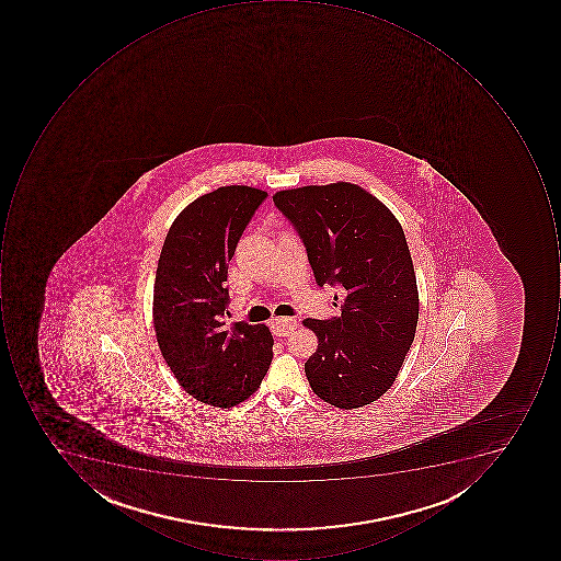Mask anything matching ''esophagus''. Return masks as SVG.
<instances>
[{"label":"esophagus","instance_id":"1","mask_svg":"<svg viewBox=\"0 0 561 561\" xmlns=\"http://www.w3.org/2000/svg\"><path fill=\"white\" fill-rule=\"evenodd\" d=\"M295 329H297V320L295 319H286V317H283V319L272 320V330L276 337H286V335H289Z\"/></svg>","mask_w":561,"mask_h":561}]
</instances>
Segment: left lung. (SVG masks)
Masks as SVG:
<instances>
[{
	"mask_svg": "<svg viewBox=\"0 0 561 561\" xmlns=\"http://www.w3.org/2000/svg\"><path fill=\"white\" fill-rule=\"evenodd\" d=\"M273 202L307 250L317 285L341 286V316L307 319L319 348L305 374L320 400L364 407L385 394L403 366L417 323V288L403 228L354 183L276 192Z\"/></svg>",
	"mask_w": 561,
	"mask_h": 561,
	"instance_id": "1",
	"label": "left lung"
}]
</instances>
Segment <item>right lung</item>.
<instances>
[{"mask_svg": "<svg viewBox=\"0 0 561 561\" xmlns=\"http://www.w3.org/2000/svg\"><path fill=\"white\" fill-rule=\"evenodd\" d=\"M266 197L245 185L202 195L173 220L161 248L153 291L158 345L176 381L201 403H242L272 364L266 325L226 323L229 261Z\"/></svg>", "mask_w": 561, "mask_h": 561, "instance_id": "obj_1", "label": "right lung"}]
</instances>
